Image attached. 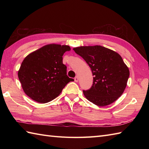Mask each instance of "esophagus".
Segmentation results:
<instances>
[{
    "label": "esophagus",
    "instance_id": "esophagus-1",
    "mask_svg": "<svg viewBox=\"0 0 149 149\" xmlns=\"http://www.w3.org/2000/svg\"><path fill=\"white\" fill-rule=\"evenodd\" d=\"M74 81H75V82H76V83H77V82H78V81H79V77L77 76V75L74 78Z\"/></svg>",
    "mask_w": 149,
    "mask_h": 149
}]
</instances>
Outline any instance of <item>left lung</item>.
I'll list each match as a JSON object with an SVG mask.
<instances>
[{"label": "left lung", "instance_id": "1", "mask_svg": "<svg viewBox=\"0 0 149 149\" xmlns=\"http://www.w3.org/2000/svg\"><path fill=\"white\" fill-rule=\"evenodd\" d=\"M83 58L92 72V86L84 95L98 106L116 101L124 91L129 70L118 53L100 45L81 46L73 49Z\"/></svg>", "mask_w": 149, "mask_h": 149}]
</instances>
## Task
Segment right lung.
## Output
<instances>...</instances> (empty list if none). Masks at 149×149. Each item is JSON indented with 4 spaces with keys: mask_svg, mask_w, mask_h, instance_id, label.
I'll use <instances>...</instances> for the list:
<instances>
[{
    "mask_svg": "<svg viewBox=\"0 0 149 149\" xmlns=\"http://www.w3.org/2000/svg\"><path fill=\"white\" fill-rule=\"evenodd\" d=\"M69 50L68 45L49 44L25 58L18 76L28 97L39 103L49 102L74 81L67 76L66 66L63 63V56Z\"/></svg>",
    "mask_w": 149,
    "mask_h": 149,
    "instance_id": "obj_1",
    "label": "right lung"
}]
</instances>
